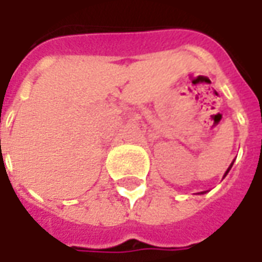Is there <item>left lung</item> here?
I'll return each mask as SVG.
<instances>
[{
	"mask_svg": "<svg viewBox=\"0 0 262 262\" xmlns=\"http://www.w3.org/2000/svg\"><path fill=\"white\" fill-rule=\"evenodd\" d=\"M231 165H233V163H231ZM231 165L230 167H229V168H227V171H226V174H225V177L227 176V172H229V171H230V168H231ZM225 177H223V178H225ZM201 193H205V192H201Z\"/></svg>",
	"mask_w": 262,
	"mask_h": 262,
	"instance_id": "1",
	"label": "left lung"
}]
</instances>
